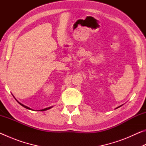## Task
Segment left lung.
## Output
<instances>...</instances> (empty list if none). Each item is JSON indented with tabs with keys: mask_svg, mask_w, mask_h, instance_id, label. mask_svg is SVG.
I'll use <instances>...</instances> for the list:
<instances>
[{
	"mask_svg": "<svg viewBox=\"0 0 146 146\" xmlns=\"http://www.w3.org/2000/svg\"><path fill=\"white\" fill-rule=\"evenodd\" d=\"M122 105H121V106H118V107H117V108H116V109H117V108H120V107H121V106H122Z\"/></svg>",
	"mask_w": 146,
	"mask_h": 146,
	"instance_id": "8db88e82",
	"label": "left lung"
}]
</instances>
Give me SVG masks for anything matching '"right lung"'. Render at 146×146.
<instances>
[{
  "instance_id": "add662e5",
  "label": "right lung",
  "mask_w": 146,
  "mask_h": 146,
  "mask_svg": "<svg viewBox=\"0 0 146 146\" xmlns=\"http://www.w3.org/2000/svg\"><path fill=\"white\" fill-rule=\"evenodd\" d=\"M15 98V97H14ZM15 100L17 101V102H18L19 104H21L22 106H23L24 108H26V109H28V110H32V109H31L30 108H29V107H28V106H25V105H24V104H21V102H19L18 100H17L16 98H15ZM51 108H53V106H51V107H49V108H45V109H43V110H39V111H46V110H49V109H51Z\"/></svg>"
}]
</instances>
